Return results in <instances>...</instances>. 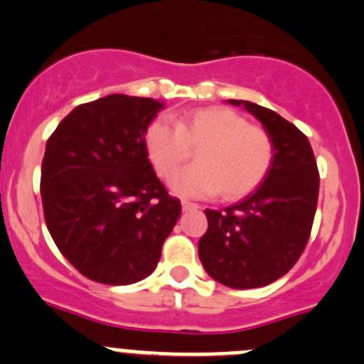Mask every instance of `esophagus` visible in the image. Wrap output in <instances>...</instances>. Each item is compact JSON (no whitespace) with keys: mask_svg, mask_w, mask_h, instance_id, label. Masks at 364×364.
Segmentation results:
<instances>
[{"mask_svg":"<svg viewBox=\"0 0 364 364\" xmlns=\"http://www.w3.org/2000/svg\"><path fill=\"white\" fill-rule=\"evenodd\" d=\"M182 208L186 210V212H189V210H198V208H200V205L193 203V201H187V200H183V201H182Z\"/></svg>","mask_w":364,"mask_h":364,"instance_id":"34e87169","label":"esophagus"}]
</instances>
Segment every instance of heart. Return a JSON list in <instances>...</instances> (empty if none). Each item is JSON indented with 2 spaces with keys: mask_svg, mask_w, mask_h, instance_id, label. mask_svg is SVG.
Segmentation results:
<instances>
[{
  "mask_svg": "<svg viewBox=\"0 0 364 364\" xmlns=\"http://www.w3.org/2000/svg\"><path fill=\"white\" fill-rule=\"evenodd\" d=\"M145 145L163 178L171 177L190 151L198 149L197 164L170 181L175 193L191 198L212 196L217 191L224 200L245 196L261 186L275 157L273 138L264 127L220 107L198 108L175 122L156 119L147 127Z\"/></svg>",
  "mask_w": 364,
  "mask_h": 364,
  "instance_id": "1",
  "label": "heart"
}]
</instances>
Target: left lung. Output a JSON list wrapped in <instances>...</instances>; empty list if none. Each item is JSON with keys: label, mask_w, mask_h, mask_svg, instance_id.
Masks as SVG:
<instances>
[{"label": "left lung", "mask_w": 364, "mask_h": 364, "mask_svg": "<svg viewBox=\"0 0 364 364\" xmlns=\"http://www.w3.org/2000/svg\"><path fill=\"white\" fill-rule=\"evenodd\" d=\"M272 134L275 157L254 193L224 210H205L208 230L198 254L212 279L233 289L275 282L299 259L309 243L319 198V170L310 141L277 112L242 100Z\"/></svg>", "instance_id": "8db88e82"}]
</instances>
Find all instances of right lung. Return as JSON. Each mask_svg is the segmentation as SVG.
Returning a JSON list of instances; mask_svg holds the SVG:
<instances>
[{
    "instance_id": "add662e5",
    "label": "right lung",
    "mask_w": 364,
    "mask_h": 364,
    "mask_svg": "<svg viewBox=\"0 0 364 364\" xmlns=\"http://www.w3.org/2000/svg\"><path fill=\"white\" fill-rule=\"evenodd\" d=\"M163 103L110 95L71 110L48 136L42 161L43 217L78 272L127 286L156 269L181 217L149 161L145 133Z\"/></svg>"
}]
</instances>
